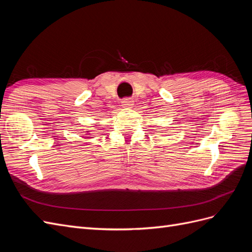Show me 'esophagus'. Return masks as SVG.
<instances>
[{"label":"esophagus","instance_id":"obj_1","mask_svg":"<svg viewBox=\"0 0 252 252\" xmlns=\"http://www.w3.org/2000/svg\"><path fill=\"white\" fill-rule=\"evenodd\" d=\"M122 106L126 108H131L133 106V101L131 98H124V100L122 101Z\"/></svg>","mask_w":252,"mask_h":252}]
</instances>
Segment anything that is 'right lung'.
<instances>
[{"label": "right lung", "instance_id": "obj_1", "mask_svg": "<svg viewBox=\"0 0 252 252\" xmlns=\"http://www.w3.org/2000/svg\"><path fill=\"white\" fill-rule=\"evenodd\" d=\"M88 135H89V130L85 131V138H84V139H86V138H88Z\"/></svg>", "mask_w": 252, "mask_h": 252}]
</instances>
